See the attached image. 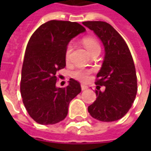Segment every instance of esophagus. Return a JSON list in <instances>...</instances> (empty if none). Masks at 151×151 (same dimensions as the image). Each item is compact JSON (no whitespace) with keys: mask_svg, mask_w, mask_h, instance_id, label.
<instances>
[{"mask_svg":"<svg viewBox=\"0 0 151 151\" xmlns=\"http://www.w3.org/2000/svg\"><path fill=\"white\" fill-rule=\"evenodd\" d=\"M81 88H82V91H84V90H86V89H88V86L86 85H83V84H82L81 85Z\"/></svg>","mask_w":151,"mask_h":151,"instance_id":"obj_1","label":"esophagus"}]
</instances>
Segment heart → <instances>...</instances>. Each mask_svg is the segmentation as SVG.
Here are the masks:
<instances>
[{
  "instance_id": "b5f03b06",
  "label": "heart",
  "mask_w": 151,
  "mask_h": 151,
  "mask_svg": "<svg viewBox=\"0 0 151 151\" xmlns=\"http://www.w3.org/2000/svg\"><path fill=\"white\" fill-rule=\"evenodd\" d=\"M82 43L90 54L94 52L96 50H100V44L99 43L98 40L94 37H91V36L85 37L82 40ZM71 52H72V44L69 43V44H67L65 47V57L66 60H69L70 59ZM91 73V70H88V69H76L72 72V75L74 78L78 79L79 81H86L88 78Z\"/></svg>"
}]
</instances>
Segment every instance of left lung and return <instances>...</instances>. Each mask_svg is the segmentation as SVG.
<instances>
[{
    "label": "left lung",
    "mask_w": 151,
    "mask_h": 151,
    "mask_svg": "<svg viewBox=\"0 0 151 151\" xmlns=\"http://www.w3.org/2000/svg\"><path fill=\"white\" fill-rule=\"evenodd\" d=\"M97 35L105 47V57L97 74L96 100L88 107L89 113L100 121L122 118L132 107L137 91L135 65L129 48L122 36L105 22H83ZM105 86L104 92L100 91Z\"/></svg>",
    "instance_id": "1"
}]
</instances>
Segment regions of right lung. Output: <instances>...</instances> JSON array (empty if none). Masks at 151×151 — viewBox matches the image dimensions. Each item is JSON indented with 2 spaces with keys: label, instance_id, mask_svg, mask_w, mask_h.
I'll use <instances>...</instances> for the list:
<instances>
[{
  "label": "right lung",
  "instance_id": "right-lung-1",
  "mask_svg": "<svg viewBox=\"0 0 151 151\" xmlns=\"http://www.w3.org/2000/svg\"><path fill=\"white\" fill-rule=\"evenodd\" d=\"M86 29L78 22L51 20L35 31L28 41L22 68L21 91L28 114L40 124H53L68 114L70 101L81 92L78 81L56 88V73L66 65L65 52L71 39Z\"/></svg>",
  "mask_w": 151,
  "mask_h": 151
}]
</instances>
